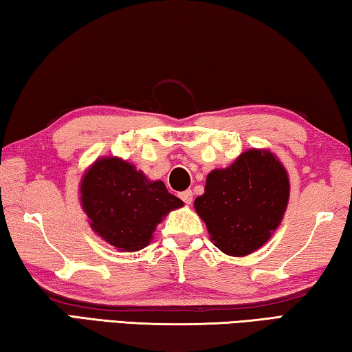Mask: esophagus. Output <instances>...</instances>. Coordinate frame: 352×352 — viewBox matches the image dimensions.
<instances>
[{"label":"esophagus","instance_id":"obj_1","mask_svg":"<svg viewBox=\"0 0 352 352\" xmlns=\"http://www.w3.org/2000/svg\"><path fill=\"white\" fill-rule=\"evenodd\" d=\"M192 197H194V194H192V190H190V189L183 190V192H180V199H182L186 205H190V201H192Z\"/></svg>","mask_w":352,"mask_h":352}]
</instances>
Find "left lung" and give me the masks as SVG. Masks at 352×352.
<instances>
[{
  "mask_svg": "<svg viewBox=\"0 0 352 352\" xmlns=\"http://www.w3.org/2000/svg\"><path fill=\"white\" fill-rule=\"evenodd\" d=\"M287 201L284 166L272 152L252 148L230 168L208 174L205 194L194 206L214 245L230 256H245L269 241Z\"/></svg>",
  "mask_w": 352,
  "mask_h": 352,
  "instance_id": "obj_1",
  "label": "left lung"
}]
</instances>
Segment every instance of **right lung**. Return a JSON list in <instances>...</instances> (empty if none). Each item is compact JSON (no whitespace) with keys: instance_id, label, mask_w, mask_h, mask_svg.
I'll list each match as a JSON object with an SVG mask.
<instances>
[{"instance_id":"add662e5","label":"right lung","mask_w":352,"mask_h":352,"mask_svg":"<svg viewBox=\"0 0 352 352\" xmlns=\"http://www.w3.org/2000/svg\"><path fill=\"white\" fill-rule=\"evenodd\" d=\"M82 208L91 228L121 252H138L162 219L183 201L163 182L147 180L121 158L98 160L82 178Z\"/></svg>"}]
</instances>
